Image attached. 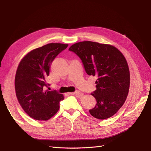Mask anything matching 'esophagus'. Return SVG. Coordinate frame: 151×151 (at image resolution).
Listing matches in <instances>:
<instances>
[{
	"label": "esophagus",
	"instance_id": "1",
	"mask_svg": "<svg viewBox=\"0 0 151 151\" xmlns=\"http://www.w3.org/2000/svg\"><path fill=\"white\" fill-rule=\"evenodd\" d=\"M68 94H74V95H76L78 97H81L83 96V93H80L79 91H76L75 92H73V93H69Z\"/></svg>",
	"mask_w": 151,
	"mask_h": 151
}]
</instances>
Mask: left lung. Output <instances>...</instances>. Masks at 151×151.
<instances>
[{"label": "left lung", "mask_w": 151, "mask_h": 151, "mask_svg": "<svg viewBox=\"0 0 151 151\" xmlns=\"http://www.w3.org/2000/svg\"><path fill=\"white\" fill-rule=\"evenodd\" d=\"M70 51L81 60L88 75L96 76V90L91 93L96 100L90 109L94 118L108 119L124 104L129 92L130 73L127 61L113 45L85 41L71 45Z\"/></svg>", "instance_id": "left-lung-1"}]
</instances>
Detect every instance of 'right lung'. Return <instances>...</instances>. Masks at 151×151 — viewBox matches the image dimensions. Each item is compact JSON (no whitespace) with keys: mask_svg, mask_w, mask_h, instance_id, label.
I'll use <instances>...</instances> for the list:
<instances>
[{"mask_svg":"<svg viewBox=\"0 0 151 151\" xmlns=\"http://www.w3.org/2000/svg\"><path fill=\"white\" fill-rule=\"evenodd\" d=\"M68 44L48 43L32 50L22 58L15 78V89L18 101L31 118L47 121L58 112L63 95L57 91H44L47 84L50 65Z\"/></svg>","mask_w":151,"mask_h":151,"instance_id":"add662e5","label":"right lung"}]
</instances>
